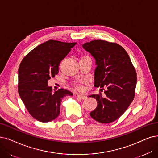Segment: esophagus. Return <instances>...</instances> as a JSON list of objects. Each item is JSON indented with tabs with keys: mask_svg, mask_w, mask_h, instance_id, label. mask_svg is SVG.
Here are the masks:
<instances>
[{
	"mask_svg": "<svg viewBox=\"0 0 158 158\" xmlns=\"http://www.w3.org/2000/svg\"><path fill=\"white\" fill-rule=\"evenodd\" d=\"M77 97L81 98V99H85L86 98V96L85 95V94H77Z\"/></svg>",
	"mask_w": 158,
	"mask_h": 158,
	"instance_id": "34e87169",
	"label": "esophagus"
}]
</instances>
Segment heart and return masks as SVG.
Listing matches in <instances>:
<instances>
[{
	"instance_id": "heart-1",
	"label": "heart",
	"mask_w": 158,
	"mask_h": 158,
	"mask_svg": "<svg viewBox=\"0 0 158 158\" xmlns=\"http://www.w3.org/2000/svg\"><path fill=\"white\" fill-rule=\"evenodd\" d=\"M84 57H85V56H84ZM74 87H76L77 88H78V89H81V86H80L78 83H74Z\"/></svg>"
}]
</instances>
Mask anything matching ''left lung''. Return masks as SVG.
Listing matches in <instances>:
<instances>
[{
    "instance_id": "left-lung-1",
    "label": "left lung",
    "mask_w": 158,
    "mask_h": 158,
    "mask_svg": "<svg viewBox=\"0 0 158 158\" xmlns=\"http://www.w3.org/2000/svg\"><path fill=\"white\" fill-rule=\"evenodd\" d=\"M82 47L96 60L94 87H106L104 97L100 92L89 96L98 103L90 115L100 123H112L123 114L134 98L135 69L127 51L116 43L93 40Z\"/></svg>"
}]
</instances>
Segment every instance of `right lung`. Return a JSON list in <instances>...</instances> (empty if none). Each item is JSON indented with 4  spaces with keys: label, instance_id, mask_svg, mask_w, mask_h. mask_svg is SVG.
Returning a JSON list of instances; mask_svg holds the SVG:
<instances>
[{
    "label": "right lung",
    "instance_id": "add662e5",
    "mask_svg": "<svg viewBox=\"0 0 158 158\" xmlns=\"http://www.w3.org/2000/svg\"><path fill=\"white\" fill-rule=\"evenodd\" d=\"M76 43L49 40L25 56L19 67L18 91L30 114L37 121L47 123L57 117L61 99L73 95L68 90L52 91L48 80L59 71L60 61Z\"/></svg>",
    "mask_w": 158,
    "mask_h": 158
}]
</instances>
